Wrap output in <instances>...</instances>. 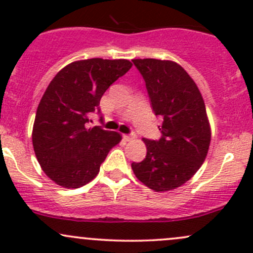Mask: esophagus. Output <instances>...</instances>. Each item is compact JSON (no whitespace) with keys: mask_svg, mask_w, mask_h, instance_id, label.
<instances>
[{"mask_svg":"<svg viewBox=\"0 0 253 253\" xmlns=\"http://www.w3.org/2000/svg\"><path fill=\"white\" fill-rule=\"evenodd\" d=\"M124 138L127 141H131L133 139H135V134H134V133H131V134H124Z\"/></svg>","mask_w":253,"mask_h":253,"instance_id":"obj_1","label":"esophagus"}]
</instances>
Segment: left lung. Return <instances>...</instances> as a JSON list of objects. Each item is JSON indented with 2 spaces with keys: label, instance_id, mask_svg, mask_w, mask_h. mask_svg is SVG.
<instances>
[{
  "label": "left lung",
  "instance_id": "obj_1",
  "mask_svg": "<svg viewBox=\"0 0 253 253\" xmlns=\"http://www.w3.org/2000/svg\"><path fill=\"white\" fill-rule=\"evenodd\" d=\"M140 72L155 115L162 119L158 140L143 139L146 156L132 163L135 176L156 192L184 185L203 165L210 125L196 83L180 65L156 59L132 60Z\"/></svg>",
  "mask_w": 253,
  "mask_h": 253
}]
</instances>
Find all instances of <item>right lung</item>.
<instances>
[{"mask_svg":"<svg viewBox=\"0 0 253 253\" xmlns=\"http://www.w3.org/2000/svg\"><path fill=\"white\" fill-rule=\"evenodd\" d=\"M131 67L122 59L76 61L50 82L36 113L32 143L42 169L57 185L78 188L90 182L120 143L118 132L88 127L87 115L99 113L103 93Z\"/></svg>","mask_w":253,"mask_h":253,"instance_id":"add662e5","label":"right lung"}]
</instances>
